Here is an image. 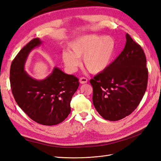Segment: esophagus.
<instances>
[{
  "mask_svg": "<svg viewBox=\"0 0 161 161\" xmlns=\"http://www.w3.org/2000/svg\"><path fill=\"white\" fill-rule=\"evenodd\" d=\"M79 82H80V83H81V84L86 83V82H87V79H86L85 77H81V78H80Z\"/></svg>",
  "mask_w": 161,
  "mask_h": 161,
  "instance_id": "obj_1",
  "label": "esophagus"
}]
</instances>
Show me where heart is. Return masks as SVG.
<instances>
[{
	"label": "heart",
	"mask_w": 161,
	"mask_h": 161,
	"mask_svg": "<svg viewBox=\"0 0 161 161\" xmlns=\"http://www.w3.org/2000/svg\"><path fill=\"white\" fill-rule=\"evenodd\" d=\"M71 51L62 52L64 65L70 72H74L80 64L79 58L83 57V64L92 74L104 71L113 60L116 43L113 37L88 34L78 37L69 43Z\"/></svg>",
	"instance_id": "obj_1"
}]
</instances>
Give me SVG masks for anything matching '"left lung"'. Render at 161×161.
Here are the masks:
<instances>
[{
	"instance_id": "1",
	"label": "left lung",
	"mask_w": 161,
	"mask_h": 161,
	"mask_svg": "<svg viewBox=\"0 0 161 161\" xmlns=\"http://www.w3.org/2000/svg\"><path fill=\"white\" fill-rule=\"evenodd\" d=\"M124 49L107 69L90 80L92 103L107 120L118 121L130 115L147 88L146 56L138 43L126 33Z\"/></svg>"
}]
</instances>
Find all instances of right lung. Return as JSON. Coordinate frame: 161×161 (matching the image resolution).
I'll list each match as a JSON object with an SVG mask.
<instances>
[{
    "mask_svg": "<svg viewBox=\"0 0 161 161\" xmlns=\"http://www.w3.org/2000/svg\"><path fill=\"white\" fill-rule=\"evenodd\" d=\"M42 43L33 39L24 46L11 63L10 82L17 105L36 122L53 125L62 122L70 113L72 95L79 86L78 78L55 67L46 79L37 80L25 71L29 53Z\"/></svg>",
    "mask_w": 161,
    "mask_h": 161,
    "instance_id": "obj_1",
    "label": "right lung"
}]
</instances>
